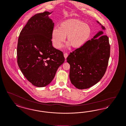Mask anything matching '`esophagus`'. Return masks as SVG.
<instances>
[{
	"mask_svg": "<svg viewBox=\"0 0 126 126\" xmlns=\"http://www.w3.org/2000/svg\"><path fill=\"white\" fill-rule=\"evenodd\" d=\"M68 54L66 52H65V53H64V57H65V59H66V58L68 57Z\"/></svg>",
	"mask_w": 126,
	"mask_h": 126,
	"instance_id": "obj_1",
	"label": "esophagus"
}]
</instances>
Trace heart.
Segmentation results:
<instances>
[{"label":"heart","mask_w":126,"mask_h":126,"mask_svg":"<svg viewBox=\"0 0 126 126\" xmlns=\"http://www.w3.org/2000/svg\"><path fill=\"white\" fill-rule=\"evenodd\" d=\"M92 34L90 26L77 19H71L62 22L59 29L54 28L52 32V41L54 47L60 49L65 40V36L74 48L83 46L90 39Z\"/></svg>","instance_id":"1"}]
</instances>
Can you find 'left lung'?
I'll return each instance as SVG.
<instances>
[{
    "label": "left lung",
    "instance_id": "8db88e82",
    "mask_svg": "<svg viewBox=\"0 0 126 126\" xmlns=\"http://www.w3.org/2000/svg\"><path fill=\"white\" fill-rule=\"evenodd\" d=\"M102 28L105 29L103 26ZM102 34L100 31L81 47L70 52L66 58L70 65L71 82L78 89H87L94 85L106 72L110 46L109 37Z\"/></svg>",
    "mask_w": 126,
    "mask_h": 126
}]
</instances>
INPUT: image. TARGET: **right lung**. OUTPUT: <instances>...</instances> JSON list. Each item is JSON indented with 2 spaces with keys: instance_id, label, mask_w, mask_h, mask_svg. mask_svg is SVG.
I'll list each match as a JSON object with an SVG mask.
<instances>
[{
  "instance_id": "obj_1",
  "label": "right lung",
  "mask_w": 126,
  "mask_h": 126,
  "mask_svg": "<svg viewBox=\"0 0 126 126\" xmlns=\"http://www.w3.org/2000/svg\"><path fill=\"white\" fill-rule=\"evenodd\" d=\"M45 12L29 19L18 39L17 63L22 73L33 85L44 87L54 78L65 61L63 53L52 46L54 23Z\"/></svg>"
}]
</instances>
